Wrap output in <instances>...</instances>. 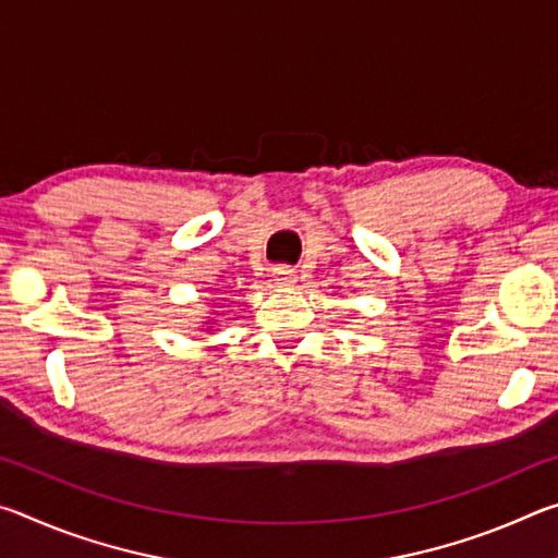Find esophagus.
<instances>
[{
    "label": "esophagus",
    "mask_w": 558,
    "mask_h": 558,
    "mask_svg": "<svg viewBox=\"0 0 558 558\" xmlns=\"http://www.w3.org/2000/svg\"><path fill=\"white\" fill-rule=\"evenodd\" d=\"M295 270H292L290 266H278V268H272V280H276V286H280V288H288V286H292V282H295Z\"/></svg>",
    "instance_id": "1"
}]
</instances>
